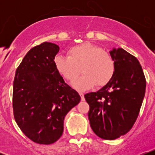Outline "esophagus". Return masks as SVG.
I'll return each instance as SVG.
<instances>
[{"label": "esophagus", "instance_id": "1", "mask_svg": "<svg viewBox=\"0 0 155 155\" xmlns=\"http://www.w3.org/2000/svg\"><path fill=\"white\" fill-rule=\"evenodd\" d=\"M79 95L81 96V101H85V99H84V93H83V92H79Z\"/></svg>", "mask_w": 155, "mask_h": 155}]
</instances>
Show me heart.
<instances>
[{"mask_svg":"<svg viewBox=\"0 0 155 155\" xmlns=\"http://www.w3.org/2000/svg\"><path fill=\"white\" fill-rule=\"evenodd\" d=\"M54 64L56 70L67 81L73 82L81 73L84 74L73 84L79 91L102 87L111 81L115 72L112 57L102 48L91 43H83L68 49V57L58 55Z\"/></svg>","mask_w":155,"mask_h":155,"instance_id":"obj_1","label":"heart"}]
</instances>
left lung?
<instances>
[{"label":"left lung","mask_w":155,"mask_h":155,"mask_svg":"<svg viewBox=\"0 0 155 155\" xmlns=\"http://www.w3.org/2000/svg\"><path fill=\"white\" fill-rule=\"evenodd\" d=\"M110 54L115 72L108 84L84 95L93 132L103 139L114 140L133 127L145 95L146 79L139 61L122 48Z\"/></svg>","instance_id":"8db88e82"}]
</instances>
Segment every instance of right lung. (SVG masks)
<instances>
[{
	"mask_svg": "<svg viewBox=\"0 0 155 155\" xmlns=\"http://www.w3.org/2000/svg\"><path fill=\"white\" fill-rule=\"evenodd\" d=\"M59 49L50 42L32 48L17 68L14 80L16 122L28 138L40 144L59 139L65 115L81 101L55 68Z\"/></svg>",
	"mask_w": 155,
	"mask_h": 155,
	"instance_id": "right-lung-1",
	"label": "right lung"
}]
</instances>
